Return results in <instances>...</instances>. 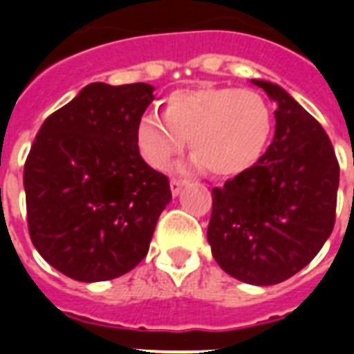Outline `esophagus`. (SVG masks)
Returning <instances> with one entry per match:
<instances>
[{
    "instance_id": "34e87169",
    "label": "esophagus",
    "mask_w": 354,
    "mask_h": 354,
    "mask_svg": "<svg viewBox=\"0 0 354 354\" xmlns=\"http://www.w3.org/2000/svg\"><path fill=\"white\" fill-rule=\"evenodd\" d=\"M185 180H182V178H172L171 180V191L172 194L176 196V194H180V191H182V187L185 185Z\"/></svg>"
}]
</instances>
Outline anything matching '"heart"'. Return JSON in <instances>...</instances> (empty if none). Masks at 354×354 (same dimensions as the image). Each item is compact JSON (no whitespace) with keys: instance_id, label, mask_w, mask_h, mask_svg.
I'll return each instance as SVG.
<instances>
[{"instance_id":"heart-1","label":"heart","mask_w":354,"mask_h":354,"mask_svg":"<svg viewBox=\"0 0 354 354\" xmlns=\"http://www.w3.org/2000/svg\"><path fill=\"white\" fill-rule=\"evenodd\" d=\"M274 113L259 91L202 86L172 91L165 118L145 112L136 127L139 154L154 169H165L185 147L194 163L216 178L239 176L264 154Z\"/></svg>"}]
</instances>
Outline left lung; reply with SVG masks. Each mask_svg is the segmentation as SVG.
Wrapping results in <instances>:
<instances>
[{"instance_id": "left-lung-1", "label": "left lung", "mask_w": 354, "mask_h": 354, "mask_svg": "<svg viewBox=\"0 0 354 354\" xmlns=\"http://www.w3.org/2000/svg\"><path fill=\"white\" fill-rule=\"evenodd\" d=\"M275 102V136L261 160L215 187L207 226L226 274L277 285L307 266L336 221L340 165L329 136L283 88L252 80Z\"/></svg>"}]
</instances>
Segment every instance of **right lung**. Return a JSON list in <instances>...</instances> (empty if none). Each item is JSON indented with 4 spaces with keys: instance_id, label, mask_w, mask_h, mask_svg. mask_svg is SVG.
I'll use <instances>...</instances> for the list:
<instances>
[{
    "instance_id": "obj_1",
    "label": "right lung",
    "mask_w": 354,
    "mask_h": 354,
    "mask_svg": "<svg viewBox=\"0 0 354 354\" xmlns=\"http://www.w3.org/2000/svg\"><path fill=\"white\" fill-rule=\"evenodd\" d=\"M145 82H93L51 113L25 160L30 241L82 283L115 279L149 253L169 178L145 163L136 127L154 95Z\"/></svg>"
}]
</instances>
